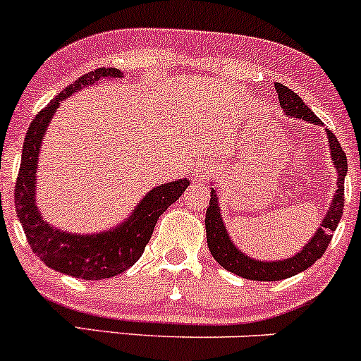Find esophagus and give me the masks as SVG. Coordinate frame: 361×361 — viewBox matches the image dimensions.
<instances>
[{
	"mask_svg": "<svg viewBox=\"0 0 361 361\" xmlns=\"http://www.w3.org/2000/svg\"><path fill=\"white\" fill-rule=\"evenodd\" d=\"M209 171L207 170H204V168H197V170H195V178H209Z\"/></svg>",
	"mask_w": 361,
	"mask_h": 361,
	"instance_id": "esophagus-1",
	"label": "esophagus"
}]
</instances>
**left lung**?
Masks as SVG:
<instances>
[{
	"instance_id": "8db88e82",
	"label": "left lung",
	"mask_w": 361,
	"mask_h": 361,
	"mask_svg": "<svg viewBox=\"0 0 361 361\" xmlns=\"http://www.w3.org/2000/svg\"><path fill=\"white\" fill-rule=\"evenodd\" d=\"M274 88H276L278 101H280L281 108L287 115L294 116V118H303L310 123H322L321 118L290 88L281 83L274 85ZM328 140L329 149H331V159L335 161V168H337L338 173L337 195L333 198L331 207H329L326 218L322 219V225L319 226L317 234L293 259L281 260V262H259V260L250 259L245 253L239 252L226 234L218 209V197H216L214 190H211V202H209V207L205 211V230H207L209 252L212 253L219 266H223L230 273L238 274V276L248 278V280L274 281L294 276V274L308 269L315 260L324 255L326 248L333 238V232L337 230L338 221L344 214V177L348 173V157H345V152L342 150L337 136L328 131Z\"/></svg>"
}]
</instances>
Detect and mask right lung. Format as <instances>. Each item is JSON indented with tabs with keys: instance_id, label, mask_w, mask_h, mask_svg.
<instances>
[{
	"instance_id": "obj_1",
	"label": "right lung",
	"mask_w": 361,
	"mask_h": 361,
	"mask_svg": "<svg viewBox=\"0 0 361 361\" xmlns=\"http://www.w3.org/2000/svg\"><path fill=\"white\" fill-rule=\"evenodd\" d=\"M106 78H122L116 68L99 67L68 85L46 108L40 109L30 123L23 145L19 175L16 180V209L24 234L33 253L54 271L83 280H104L123 273L133 266L152 238L157 218L190 186V180L157 186L140 202L133 216L120 228L97 235H72L53 228L42 219L35 205V171L42 136L60 101Z\"/></svg>"
}]
</instances>
